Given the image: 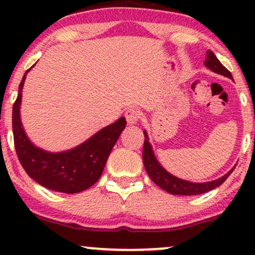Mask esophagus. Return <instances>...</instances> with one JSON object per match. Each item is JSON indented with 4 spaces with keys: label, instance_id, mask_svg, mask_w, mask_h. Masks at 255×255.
I'll return each instance as SVG.
<instances>
[{
    "label": "esophagus",
    "instance_id": "34e87169",
    "mask_svg": "<svg viewBox=\"0 0 255 255\" xmlns=\"http://www.w3.org/2000/svg\"><path fill=\"white\" fill-rule=\"evenodd\" d=\"M126 116V120H127L128 124L130 125H135L137 121L140 120V111L137 109H128L127 111H126L125 114Z\"/></svg>",
    "mask_w": 255,
    "mask_h": 255
}]
</instances>
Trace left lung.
<instances>
[{
  "label": "left lung",
  "instance_id": "left-lung-1",
  "mask_svg": "<svg viewBox=\"0 0 255 255\" xmlns=\"http://www.w3.org/2000/svg\"><path fill=\"white\" fill-rule=\"evenodd\" d=\"M205 66L210 69V71L217 73V74L224 75V77L233 79L231 73L228 71L227 68L219 62V60L216 57V55L212 51L207 50L206 51V57H205ZM145 135V141H144V150H142V160H144V165L146 171H147L148 176L158 187H160L162 189H164L165 192L170 193V194L175 195H198L203 194L209 191H212L216 187L221 186L222 183L229 177V175L233 172L235 168H233L229 170L227 174L223 175L222 177L217 178V180L209 181V182H191V181L182 180V178H178L174 175L170 174L169 171H166L160 163L158 162V159L154 156L153 150H152V145L148 141V135L147 131L144 130Z\"/></svg>",
  "mask_w": 255,
  "mask_h": 255
}]
</instances>
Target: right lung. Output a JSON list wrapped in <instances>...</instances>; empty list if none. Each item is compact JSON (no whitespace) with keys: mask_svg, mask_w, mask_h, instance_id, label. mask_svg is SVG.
Masks as SVG:
<instances>
[{"mask_svg":"<svg viewBox=\"0 0 255 255\" xmlns=\"http://www.w3.org/2000/svg\"><path fill=\"white\" fill-rule=\"evenodd\" d=\"M31 68L22 77L13 105V135L17 158L28 176L40 186L68 194L83 192L101 177L110 152L125 129L126 119L120 118L71 150L49 152L37 147L26 135L20 118L22 87Z\"/></svg>","mask_w":255,"mask_h":255,"instance_id":"1","label":"right lung"}]
</instances>
